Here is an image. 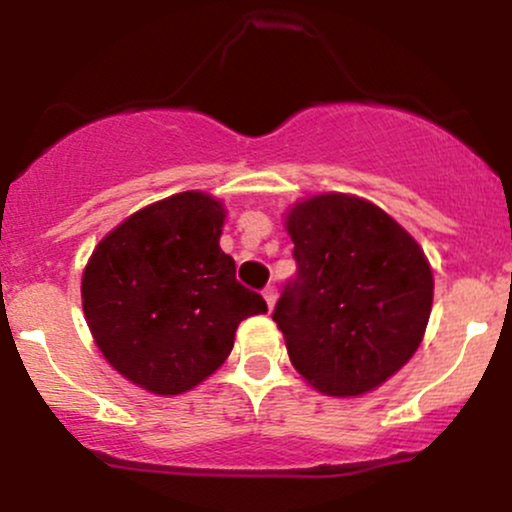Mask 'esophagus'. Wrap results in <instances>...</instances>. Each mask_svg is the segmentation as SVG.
<instances>
[{"instance_id":"1","label":"esophagus","mask_w":512,"mask_h":512,"mask_svg":"<svg viewBox=\"0 0 512 512\" xmlns=\"http://www.w3.org/2000/svg\"><path fill=\"white\" fill-rule=\"evenodd\" d=\"M262 296H264V301H267V305H269V310L274 308V303H276V286H264V291H262Z\"/></svg>"}]
</instances>
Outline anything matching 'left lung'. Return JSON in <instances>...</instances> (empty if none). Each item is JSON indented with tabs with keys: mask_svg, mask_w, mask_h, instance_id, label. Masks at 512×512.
<instances>
[{
	"mask_svg": "<svg viewBox=\"0 0 512 512\" xmlns=\"http://www.w3.org/2000/svg\"><path fill=\"white\" fill-rule=\"evenodd\" d=\"M298 272L272 320L315 390L356 397L414 356L433 303L424 250L383 209L330 192L286 214Z\"/></svg>",
	"mask_w": 512,
	"mask_h": 512,
	"instance_id": "1",
	"label": "left lung"
}]
</instances>
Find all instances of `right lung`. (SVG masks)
<instances>
[{"label": "right lung", "mask_w": 512, "mask_h": 512, "mask_svg": "<svg viewBox=\"0 0 512 512\" xmlns=\"http://www.w3.org/2000/svg\"><path fill=\"white\" fill-rule=\"evenodd\" d=\"M226 209L204 192L149 204L110 231L81 279L84 315L117 373L180 395L226 361L240 322L267 313L221 250Z\"/></svg>", "instance_id": "obj_1"}]
</instances>
